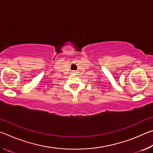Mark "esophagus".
Returning a JSON list of instances; mask_svg holds the SVG:
<instances>
[{
	"mask_svg": "<svg viewBox=\"0 0 153 153\" xmlns=\"http://www.w3.org/2000/svg\"><path fill=\"white\" fill-rule=\"evenodd\" d=\"M76 71H73L72 72V74H76Z\"/></svg>",
	"mask_w": 153,
	"mask_h": 153,
	"instance_id": "34e87169",
	"label": "esophagus"
}]
</instances>
